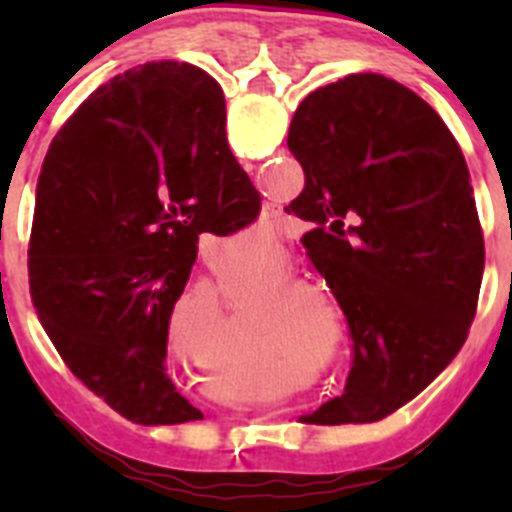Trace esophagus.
I'll return each instance as SVG.
<instances>
[{
	"label": "esophagus",
	"instance_id": "1",
	"mask_svg": "<svg viewBox=\"0 0 512 512\" xmlns=\"http://www.w3.org/2000/svg\"><path fill=\"white\" fill-rule=\"evenodd\" d=\"M277 215H279L277 210H266V212H264V223L274 228V225H277Z\"/></svg>",
	"mask_w": 512,
	"mask_h": 512
}]
</instances>
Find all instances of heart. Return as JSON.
Segmentation results:
<instances>
[{
    "instance_id": "b5f03b06",
    "label": "heart",
    "mask_w": 512,
    "mask_h": 512,
    "mask_svg": "<svg viewBox=\"0 0 512 512\" xmlns=\"http://www.w3.org/2000/svg\"><path fill=\"white\" fill-rule=\"evenodd\" d=\"M230 323L223 318V312H220V307L215 305H207V312H205V338L207 343H220L223 346L225 341L230 338Z\"/></svg>"
}]
</instances>
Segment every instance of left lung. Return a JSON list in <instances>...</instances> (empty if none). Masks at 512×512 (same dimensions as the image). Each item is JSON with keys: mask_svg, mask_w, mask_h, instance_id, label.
<instances>
[{"mask_svg": "<svg viewBox=\"0 0 512 512\" xmlns=\"http://www.w3.org/2000/svg\"><path fill=\"white\" fill-rule=\"evenodd\" d=\"M287 146L305 189L287 212L354 338L346 390L307 423H374L459 354L477 312L485 238L459 143L431 104L382 74L307 94Z\"/></svg>", "mask_w": 512, "mask_h": 512, "instance_id": "obj_1", "label": "left lung"}]
</instances>
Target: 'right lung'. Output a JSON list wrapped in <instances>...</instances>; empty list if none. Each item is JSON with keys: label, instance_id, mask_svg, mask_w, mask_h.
<instances>
[{"label": "right lung", "instance_id": "1", "mask_svg": "<svg viewBox=\"0 0 512 512\" xmlns=\"http://www.w3.org/2000/svg\"><path fill=\"white\" fill-rule=\"evenodd\" d=\"M259 212L210 74L148 61L89 94L45 153L27 261L66 366L135 423L200 420L164 372L171 310L200 233H235Z\"/></svg>", "mask_w": 512, "mask_h": 512}]
</instances>
